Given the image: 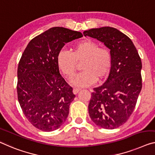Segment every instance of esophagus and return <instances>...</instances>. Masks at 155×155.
Listing matches in <instances>:
<instances>
[{"instance_id":"esophagus-1","label":"esophagus","mask_w":155,"mask_h":155,"mask_svg":"<svg viewBox=\"0 0 155 155\" xmlns=\"http://www.w3.org/2000/svg\"><path fill=\"white\" fill-rule=\"evenodd\" d=\"M80 90H81V89H80V88H73V94H77L80 91Z\"/></svg>"}]
</instances>
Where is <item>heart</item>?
Returning <instances> with one entry per match:
<instances>
[{
    "instance_id": "heart-1",
    "label": "heart",
    "mask_w": 155,
    "mask_h": 155,
    "mask_svg": "<svg viewBox=\"0 0 155 155\" xmlns=\"http://www.w3.org/2000/svg\"><path fill=\"white\" fill-rule=\"evenodd\" d=\"M84 70L71 80L77 87L91 85L96 80H103L109 75L112 66L110 51L105 47H100L96 42L85 39L75 43L71 47V53L61 49L57 55V66L59 71L70 78L74 75L78 62H82Z\"/></svg>"
}]
</instances>
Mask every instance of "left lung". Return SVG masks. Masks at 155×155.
Here are the masks:
<instances>
[{
  "label": "left lung",
  "mask_w": 155,
  "mask_h": 155,
  "mask_svg": "<svg viewBox=\"0 0 155 155\" xmlns=\"http://www.w3.org/2000/svg\"><path fill=\"white\" fill-rule=\"evenodd\" d=\"M110 49L112 66L103 84L94 88L89 104L93 122L104 129H115L127 121L134 111L142 89V63L129 37L111 27L84 31Z\"/></svg>",
  "instance_id": "left-lung-1"
}]
</instances>
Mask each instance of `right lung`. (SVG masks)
I'll use <instances>...</instances> for the list:
<instances>
[{
	"mask_svg": "<svg viewBox=\"0 0 155 155\" xmlns=\"http://www.w3.org/2000/svg\"><path fill=\"white\" fill-rule=\"evenodd\" d=\"M83 37L67 28H50L31 40L17 70V96L23 114L34 127L54 131L68 117L75 95L61 77L57 55L66 43Z\"/></svg>",
	"mask_w": 155,
	"mask_h": 155,
	"instance_id": "right-lung-1",
	"label": "right lung"
}]
</instances>
